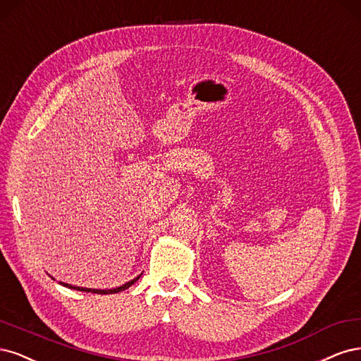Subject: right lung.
<instances>
[{
  "label": "right lung",
  "instance_id": "1",
  "mask_svg": "<svg viewBox=\"0 0 361 361\" xmlns=\"http://www.w3.org/2000/svg\"><path fill=\"white\" fill-rule=\"evenodd\" d=\"M139 279V276L137 277H135L133 281H130V282H127V283H124V285H121V286H118V288H114V289H91V288H80V286H73V285H68V283H61V285H64V286H67V288H71V289H76V290H85V293H92V294H115V293H120V290H124V289H127L129 286H132L136 281Z\"/></svg>",
  "mask_w": 361,
  "mask_h": 361
}]
</instances>
